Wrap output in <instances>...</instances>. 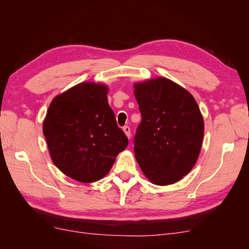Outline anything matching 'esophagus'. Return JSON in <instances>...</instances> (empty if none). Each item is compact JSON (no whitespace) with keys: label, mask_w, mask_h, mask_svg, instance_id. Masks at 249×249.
<instances>
[{"label":"esophagus","mask_w":249,"mask_h":249,"mask_svg":"<svg viewBox=\"0 0 249 249\" xmlns=\"http://www.w3.org/2000/svg\"><path fill=\"white\" fill-rule=\"evenodd\" d=\"M123 131L125 133L126 137H127L128 139H130V128L128 127V126H124V127H123Z\"/></svg>","instance_id":"34e87169"}]
</instances>
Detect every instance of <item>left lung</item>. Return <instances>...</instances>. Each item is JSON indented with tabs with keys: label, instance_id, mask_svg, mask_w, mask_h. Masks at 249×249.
<instances>
[{
	"label": "left lung",
	"instance_id": "obj_1",
	"mask_svg": "<svg viewBox=\"0 0 249 249\" xmlns=\"http://www.w3.org/2000/svg\"><path fill=\"white\" fill-rule=\"evenodd\" d=\"M142 121L135 136V157L149 181L160 186L188 174L202 146L204 122L186 89L156 77L134 83Z\"/></svg>",
	"mask_w": 249,
	"mask_h": 249
}]
</instances>
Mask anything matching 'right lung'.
Returning <instances> with one entry per match:
<instances>
[{
    "label": "right lung",
    "instance_id": "add662e5",
    "mask_svg": "<svg viewBox=\"0 0 249 249\" xmlns=\"http://www.w3.org/2000/svg\"><path fill=\"white\" fill-rule=\"evenodd\" d=\"M109 87L81 82L51 100L43 123L49 154L56 168L81 183L107 176L128 139L118 127L108 104Z\"/></svg>",
    "mask_w": 249,
    "mask_h": 249
}]
</instances>
